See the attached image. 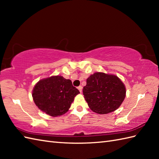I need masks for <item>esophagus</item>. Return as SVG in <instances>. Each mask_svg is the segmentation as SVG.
<instances>
[{
	"mask_svg": "<svg viewBox=\"0 0 159 159\" xmlns=\"http://www.w3.org/2000/svg\"><path fill=\"white\" fill-rule=\"evenodd\" d=\"M82 89H83V87H82L81 85H80V86L78 87V89L79 90V92H80V93H82Z\"/></svg>",
	"mask_w": 159,
	"mask_h": 159,
	"instance_id": "1",
	"label": "esophagus"
}]
</instances>
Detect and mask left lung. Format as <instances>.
I'll use <instances>...</instances> for the list:
<instances>
[{
  "label": "left lung",
  "mask_w": 159,
  "mask_h": 159,
  "mask_svg": "<svg viewBox=\"0 0 159 159\" xmlns=\"http://www.w3.org/2000/svg\"><path fill=\"white\" fill-rule=\"evenodd\" d=\"M83 92L90 109L99 114L116 111L126 96V88L119 78L102 72L91 75Z\"/></svg>",
  "instance_id": "obj_1"
}]
</instances>
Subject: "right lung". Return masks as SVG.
Listing matches in <instances>:
<instances>
[{"mask_svg": "<svg viewBox=\"0 0 159 159\" xmlns=\"http://www.w3.org/2000/svg\"><path fill=\"white\" fill-rule=\"evenodd\" d=\"M80 92L69 79L55 76L39 80L34 87L33 98L40 110L52 117L66 113Z\"/></svg>", "mask_w": 159, "mask_h": 159, "instance_id": "right-lung-1", "label": "right lung"}]
</instances>
